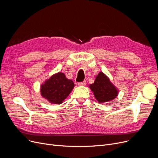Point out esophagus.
Instances as JSON below:
<instances>
[{
    "mask_svg": "<svg viewBox=\"0 0 158 158\" xmlns=\"http://www.w3.org/2000/svg\"><path fill=\"white\" fill-rule=\"evenodd\" d=\"M78 85L80 86H85L86 85V81H82V82H80V83H78Z\"/></svg>",
    "mask_w": 158,
    "mask_h": 158,
    "instance_id": "34e87169",
    "label": "esophagus"
}]
</instances>
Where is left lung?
<instances>
[{"label":"left lung","instance_id":"left-lung-1","mask_svg":"<svg viewBox=\"0 0 158 158\" xmlns=\"http://www.w3.org/2000/svg\"><path fill=\"white\" fill-rule=\"evenodd\" d=\"M96 100L105 103L115 99L118 95V88L112 83L107 75L100 71L96 75L94 82L89 85Z\"/></svg>","mask_w":158,"mask_h":158}]
</instances>
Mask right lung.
<instances>
[{"label":"right lung","mask_w":158,"mask_h":158,"mask_svg":"<svg viewBox=\"0 0 158 158\" xmlns=\"http://www.w3.org/2000/svg\"><path fill=\"white\" fill-rule=\"evenodd\" d=\"M74 87V82L67 79L64 73L58 72L45 80L40 86V94L50 103L60 105L67 98Z\"/></svg>","instance_id":"right-lung-1"}]
</instances>
